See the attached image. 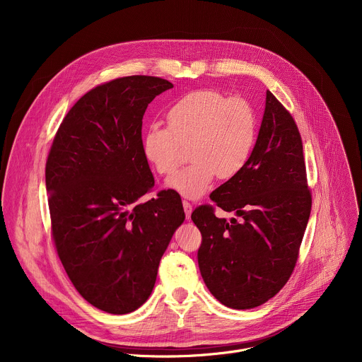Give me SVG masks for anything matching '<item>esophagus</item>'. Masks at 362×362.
Masks as SVG:
<instances>
[{"label": "esophagus", "mask_w": 362, "mask_h": 362, "mask_svg": "<svg viewBox=\"0 0 362 362\" xmlns=\"http://www.w3.org/2000/svg\"><path fill=\"white\" fill-rule=\"evenodd\" d=\"M182 204H183V209H185V215H186V219L189 221V219H190V215H192V211H193L192 204H190L187 200H183V202H182Z\"/></svg>", "instance_id": "obj_1"}]
</instances>
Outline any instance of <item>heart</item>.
Returning a JSON list of instances; mask_svg holds the SVG:
<instances>
[{
  "instance_id": "1",
  "label": "heart",
  "mask_w": 362,
  "mask_h": 362,
  "mask_svg": "<svg viewBox=\"0 0 362 362\" xmlns=\"http://www.w3.org/2000/svg\"><path fill=\"white\" fill-rule=\"evenodd\" d=\"M169 127L153 123L141 137V151L159 175H170L182 160V146H190L193 160L166 182L179 194L197 199L216 176L232 179L246 166L256 141L257 119L250 103L218 90H194L168 110Z\"/></svg>"
}]
</instances>
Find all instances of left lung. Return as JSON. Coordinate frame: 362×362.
I'll return each instance as SVG.
<instances>
[{
  "label": "left lung",
  "mask_w": 362,
  "mask_h": 362,
  "mask_svg": "<svg viewBox=\"0 0 362 362\" xmlns=\"http://www.w3.org/2000/svg\"><path fill=\"white\" fill-rule=\"evenodd\" d=\"M211 199L239 221L216 218L209 204L194 209L200 275L225 306H259L288 282L313 204L300 134L269 90L249 162Z\"/></svg>",
  "instance_id": "8db88e82"
}]
</instances>
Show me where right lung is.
<instances>
[{
  "label": "right lung",
  "mask_w": 362,
  "mask_h": 362,
  "mask_svg": "<svg viewBox=\"0 0 362 362\" xmlns=\"http://www.w3.org/2000/svg\"><path fill=\"white\" fill-rule=\"evenodd\" d=\"M168 80L129 76L86 93L64 117L45 165L51 230L78 293L123 315L150 296L162 256L185 221L180 196L154 186L141 151L148 103Z\"/></svg>",
  "instance_id": "obj_1"
}]
</instances>
